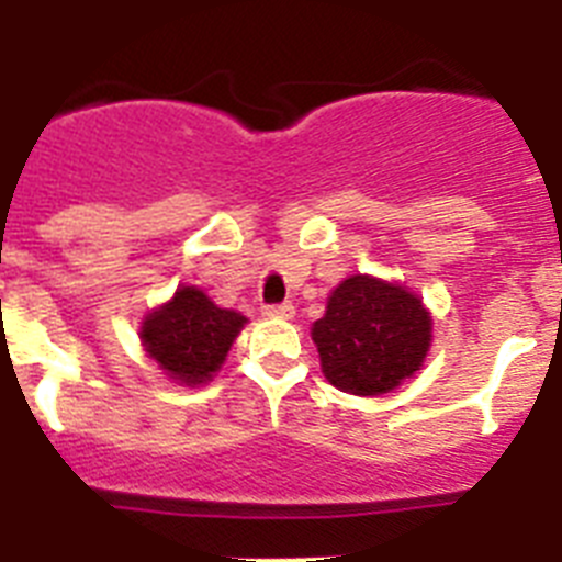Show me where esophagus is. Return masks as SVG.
Returning <instances> with one entry per match:
<instances>
[{
  "label": "esophagus",
  "instance_id": "esophagus-1",
  "mask_svg": "<svg viewBox=\"0 0 562 562\" xmlns=\"http://www.w3.org/2000/svg\"><path fill=\"white\" fill-rule=\"evenodd\" d=\"M261 315L265 317H292L295 315V306H292L290 301H284V304H267V306H261Z\"/></svg>",
  "mask_w": 562,
  "mask_h": 562
}]
</instances>
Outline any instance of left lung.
<instances>
[{"instance_id":"1","label":"left lung","mask_w":562,"mask_h":562,"mask_svg":"<svg viewBox=\"0 0 562 562\" xmlns=\"http://www.w3.org/2000/svg\"><path fill=\"white\" fill-rule=\"evenodd\" d=\"M312 340L335 389L380 396L419 371L430 349V312L402 286L351 276L329 295Z\"/></svg>"}]
</instances>
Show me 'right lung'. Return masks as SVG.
<instances>
[{"mask_svg":"<svg viewBox=\"0 0 562 562\" xmlns=\"http://www.w3.org/2000/svg\"><path fill=\"white\" fill-rule=\"evenodd\" d=\"M245 324V315L220 310L196 286H180L166 306L143 321L140 340L148 357L160 362L173 380L200 385L220 371Z\"/></svg>","mask_w":562,"mask_h":562,"instance_id":"obj_1","label":"right lung"}]
</instances>
